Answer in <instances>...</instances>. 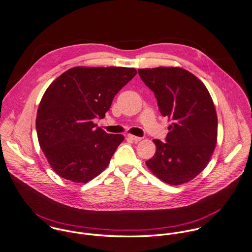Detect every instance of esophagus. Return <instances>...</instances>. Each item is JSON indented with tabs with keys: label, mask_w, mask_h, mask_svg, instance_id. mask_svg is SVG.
Returning a JSON list of instances; mask_svg holds the SVG:
<instances>
[{
	"label": "esophagus",
	"mask_w": 252,
	"mask_h": 252,
	"mask_svg": "<svg viewBox=\"0 0 252 252\" xmlns=\"http://www.w3.org/2000/svg\"><path fill=\"white\" fill-rule=\"evenodd\" d=\"M127 137H128L129 139L133 140L134 142H139V141H141V139H142L141 137H138V136H135V135H132V134H128Z\"/></svg>",
	"instance_id": "34e87169"
}]
</instances>
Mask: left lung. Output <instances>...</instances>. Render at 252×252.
Listing matches in <instances>:
<instances>
[{"label":"left lung","mask_w":252,"mask_h":252,"mask_svg":"<svg viewBox=\"0 0 252 252\" xmlns=\"http://www.w3.org/2000/svg\"><path fill=\"white\" fill-rule=\"evenodd\" d=\"M163 117L171 119L165 142L154 140L157 151L146 161L153 173L170 185L186 183L203 170L216 145L217 116L201 81L178 67L139 69Z\"/></svg>","instance_id":"obj_1"}]
</instances>
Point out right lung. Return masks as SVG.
<instances>
[{
    "label": "right lung",
    "mask_w": 252,
    "mask_h": 252,
    "mask_svg": "<svg viewBox=\"0 0 252 252\" xmlns=\"http://www.w3.org/2000/svg\"><path fill=\"white\" fill-rule=\"evenodd\" d=\"M137 74L126 67H74L51 83L39 105L36 129L54 171L86 183L109 164L123 142L94 124L110 110L115 95Z\"/></svg>",
    "instance_id": "1"
}]
</instances>
